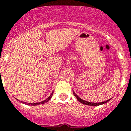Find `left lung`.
<instances>
[{"instance_id": "obj_1", "label": "left lung", "mask_w": 131, "mask_h": 131, "mask_svg": "<svg viewBox=\"0 0 131 131\" xmlns=\"http://www.w3.org/2000/svg\"><path fill=\"white\" fill-rule=\"evenodd\" d=\"M73 94H74V95L75 97H77V99L78 100V102H80V103H83V104H85V105H90V106H97V105H102V104H104V103H107V102H109L110 100H111V99H110V100H106V101H105V102H99V103H92V102H86V101H85V100H82V99H81L80 97H78V95H77V94H76V93H75L74 91H73Z\"/></svg>"}]
</instances>
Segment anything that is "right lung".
<instances>
[{
	"label": "right lung",
	"instance_id": "obj_1",
	"mask_svg": "<svg viewBox=\"0 0 131 131\" xmlns=\"http://www.w3.org/2000/svg\"><path fill=\"white\" fill-rule=\"evenodd\" d=\"M53 92L51 93V94L50 95V96L49 97H47V98L45 100H44V101H42V102H39V103H26V102H21L23 103H24V104H26V105H40V104H43V103H47V102H48V101H49L50 99L51 98L52 95H53Z\"/></svg>",
	"mask_w": 131,
	"mask_h": 131
}]
</instances>
